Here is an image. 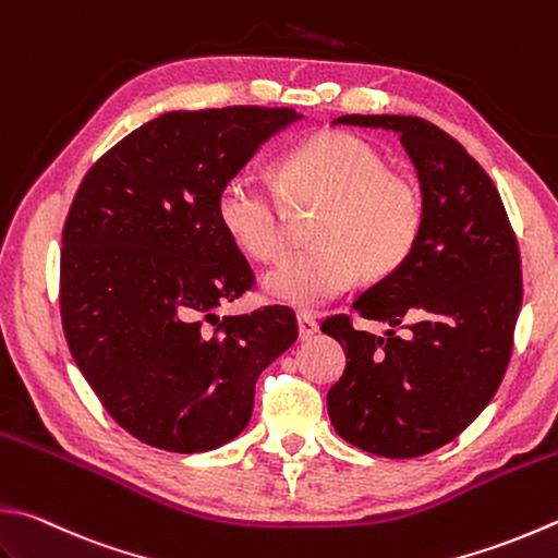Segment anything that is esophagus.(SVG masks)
<instances>
[{"instance_id":"obj_1","label":"esophagus","mask_w":558,"mask_h":558,"mask_svg":"<svg viewBox=\"0 0 558 558\" xmlns=\"http://www.w3.org/2000/svg\"><path fill=\"white\" fill-rule=\"evenodd\" d=\"M296 320H299V338H301V340H311L313 335L318 332V323H315L313 315L299 313Z\"/></svg>"}]
</instances>
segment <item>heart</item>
Masks as SVG:
<instances>
[{"instance_id":"obj_1","label":"heart","mask_w":558,"mask_h":558,"mask_svg":"<svg viewBox=\"0 0 558 558\" xmlns=\"http://www.w3.org/2000/svg\"><path fill=\"white\" fill-rule=\"evenodd\" d=\"M278 189L250 172L228 177L216 214L233 243L259 262L287 252V204L318 198L313 247L265 277V291L293 308H318L366 279L393 275L415 250L425 208L420 189L391 172L374 145L350 133H323L281 157Z\"/></svg>"}]
</instances>
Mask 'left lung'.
<instances>
[{"instance_id": "8db88e82", "label": "left lung", "mask_w": 558, "mask_h": 558, "mask_svg": "<svg viewBox=\"0 0 558 558\" xmlns=\"http://www.w3.org/2000/svg\"><path fill=\"white\" fill-rule=\"evenodd\" d=\"M332 123L398 133L425 220L410 257L352 306L391 325L386 338L354 330L350 315L320 325L350 360L328 413L335 433L369 454L423 457L464 433L506 376L522 306L518 240L486 170L435 123L388 113Z\"/></svg>"}]
</instances>
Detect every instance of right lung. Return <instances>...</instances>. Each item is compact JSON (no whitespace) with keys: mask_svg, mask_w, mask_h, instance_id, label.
Here are the masks:
<instances>
[{"mask_svg":"<svg viewBox=\"0 0 558 558\" xmlns=\"http://www.w3.org/2000/svg\"><path fill=\"white\" fill-rule=\"evenodd\" d=\"M299 119L265 107L162 113L101 155L72 198L62 330L107 413L145 445L194 454L235 439L257 376L299 338L287 306L216 313L255 279L218 220L220 186Z\"/></svg>","mask_w":558,"mask_h":558,"instance_id":"add662e5","label":"right lung"}]
</instances>
